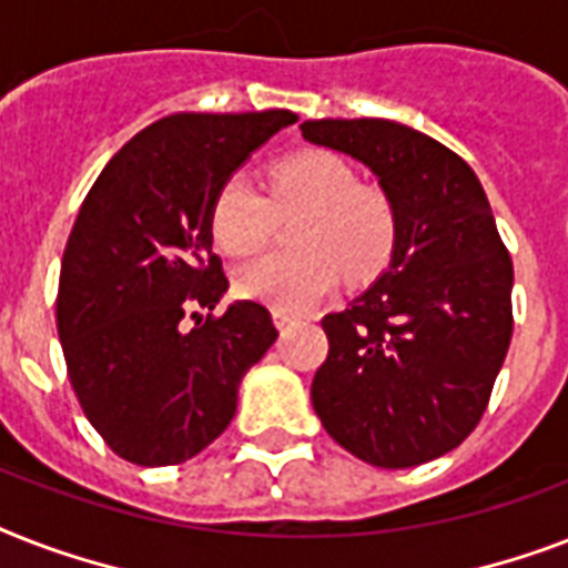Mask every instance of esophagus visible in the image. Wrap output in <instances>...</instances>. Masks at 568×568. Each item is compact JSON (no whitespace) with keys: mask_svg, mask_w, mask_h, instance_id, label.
<instances>
[{"mask_svg":"<svg viewBox=\"0 0 568 568\" xmlns=\"http://www.w3.org/2000/svg\"><path fill=\"white\" fill-rule=\"evenodd\" d=\"M294 321H297V315H294V312H285V310H274V324L280 329H285L288 327V324H294Z\"/></svg>","mask_w":568,"mask_h":568,"instance_id":"obj_1","label":"esophagus"}]
</instances>
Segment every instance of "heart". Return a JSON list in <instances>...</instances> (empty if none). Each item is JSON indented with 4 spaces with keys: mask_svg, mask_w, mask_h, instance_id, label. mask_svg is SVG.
<instances>
[{
    "mask_svg": "<svg viewBox=\"0 0 568 568\" xmlns=\"http://www.w3.org/2000/svg\"><path fill=\"white\" fill-rule=\"evenodd\" d=\"M294 221V253H265L235 271V292L274 310L301 312L345 271L351 283L383 274L397 250V212L386 191L363 185L345 159L297 153L274 164L267 196L241 173L223 182L209 209L214 244L232 256L265 247L280 217Z\"/></svg>",
    "mask_w": 568,
    "mask_h": 568,
    "instance_id": "obj_1",
    "label": "heart"
}]
</instances>
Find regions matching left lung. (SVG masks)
Instances as JSON below:
<instances>
[{"instance_id":"8db88e82","label":"left lung","mask_w":568,"mask_h":568,"mask_svg":"<svg viewBox=\"0 0 568 568\" xmlns=\"http://www.w3.org/2000/svg\"><path fill=\"white\" fill-rule=\"evenodd\" d=\"M303 138L363 162L392 196L397 250L377 283L324 315L312 406L379 468L448 454L484 418L513 338V262L475 171L392 120H306Z\"/></svg>"}]
</instances>
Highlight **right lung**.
Wrapping results in <instances>:
<instances>
[{
	"instance_id": "add662e5",
	"label": "right lung",
	"mask_w": 568,
	"mask_h": 568,
	"mask_svg": "<svg viewBox=\"0 0 568 568\" xmlns=\"http://www.w3.org/2000/svg\"><path fill=\"white\" fill-rule=\"evenodd\" d=\"M292 111L171 114L138 132L84 196L58 280V336L88 422L135 466H176L235 415L239 383L276 342L271 312L226 292L209 209ZM195 321L189 328L184 318Z\"/></svg>"
}]
</instances>
